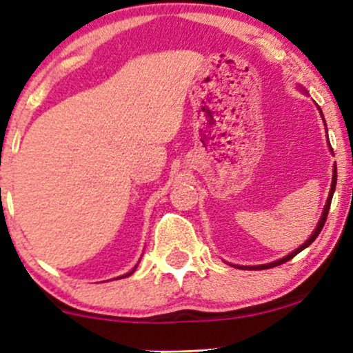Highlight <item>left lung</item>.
Instances as JSON below:
<instances>
[{
    "label": "left lung",
    "mask_w": 353,
    "mask_h": 353,
    "mask_svg": "<svg viewBox=\"0 0 353 353\" xmlns=\"http://www.w3.org/2000/svg\"><path fill=\"white\" fill-rule=\"evenodd\" d=\"M299 88H301V91L303 94H308L307 91H305V88H302V86H299ZM318 110H320V114H321V119L325 120V117H323V112H321V109L318 108ZM325 127H326V123H325ZM326 133H327V128H326ZM327 141H330V139H327ZM330 151H332L331 149V144H330ZM336 181H337V167H336V163H334V168H332V181H331V190H330V196H327V199H326V205H325V209H323V214H321V216H320V220H318V225H316V228L313 230V233H312V236L310 238H308L305 243H303L301 248H297L296 250H292L291 254L289 255H286V257H283V259H279V260H274V262H270V263H265V265H254V267H243V265H233V263H230L231 267H234V268H243V270H267V268H272V267H276V265H281V263H284V262H288V260H291L292 257H296V255L299 254V252H302L303 249L305 248H308V245H310L313 241L316 239V236L320 234V231L323 230V226H325V221H326V216H327V212H330V205H331V201H332V194H334V190H336Z\"/></svg>",
    "instance_id": "8db88e82"
}]
</instances>
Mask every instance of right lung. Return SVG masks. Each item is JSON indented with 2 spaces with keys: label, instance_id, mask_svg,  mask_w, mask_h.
Returning a JSON list of instances; mask_svg holds the SVG:
<instances>
[{
  "label": "right lung",
  "instance_id": "right-lung-1",
  "mask_svg": "<svg viewBox=\"0 0 353 353\" xmlns=\"http://www.w3.org/2000/svg\"><path fill=\"white\" fill-rule=\"evenodd\" d=\"M138 263H139V262H138ZM137 267H138V265H134V268L132 270V272H130V273H127V274H123V276H119V278H127V276H130V274H132V273L134 272V270H137ZM119 278H117V279H119Z\"/></svg>",
  "mask_w": 353,
  "mask_h": 353
}]
</instances>
